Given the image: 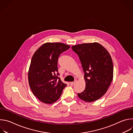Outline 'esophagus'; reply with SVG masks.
<instances>
[{
	"instance_id": "34e87169",
	"label": "esophagus",
	"mask_w": 133,
	"mask_h": 133,
	"mask_svg": "<svg viewBox=\"0 0 133 133\" xmlns=\"http://www.w3.org/2000/svg\"><path fill=\"white\" fill-rule=\"evenodd\" d=\"M76 81H75L74 82H70V85H72H72H74L76 83Z\"/></svg>"
}]
</instances>
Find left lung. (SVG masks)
Returning a JSON list of instances; mask_svg holds the SVG:
<instances>
[{"instance_id":"obj_1","label":"left lung","mask_w":133,"mask_h":133,"mask_svg":"<svg viewBox=\"0 0 133 133\" xmlns=\"http://www.w3.org/2000/svg\"><path fill=\"white\" fill-rule=\"evenodd\" d=\"M81 62L86 87L78 96L87 102L95 101L106 92L113 78V63L108 51L97 43L71 47Z\"/></svg>"}]
</instances>
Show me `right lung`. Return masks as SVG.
Masks as SVG:
<instances>
[{
    "label": "right lung",
    "mask_w": 133,
    "mask_h": 133,
    "mask_svg": "<svg viewBox=\"0 0 133 133\" xmlns=\"http://www.w3.org/2000/svg\"><path fill=\"white\" fill-rule=\"evenodd\" d=\"M70 47L63 43H47L32 56L28 82L34 96L43 103L52 104L57 101L67 86L58 77L57 63L60 55Z\"/></svg>",
    "instance_id": "add662e5"
}]
</instances>
